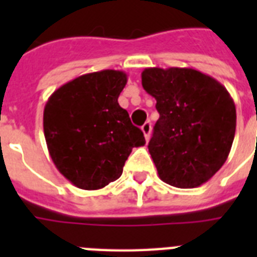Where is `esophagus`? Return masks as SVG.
I'll return each mask as SVG.
<instances>
[{
  "instance_id": "34e87169",
  "label": "esophagus",
  "mask_w": 257,
  "mask_h": 257,
  "mask_svg": "<svg viewBox=\"0 0 257 257\" xmlns=\"http://www.w3.org/2000/svg\"><path fill=\"white\" fill-rule=\"evenodd\" d=\"M141 131L144 133L145 140H149V136H151V131H152V124H151V121H147L143 126H141Z\"/></svg>"
}]
</instances>
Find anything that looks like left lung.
Returning a JSON list of instances; mask_svg holds the SVG:
<instances>
[{
  "label": "left lung",
  "mask_w": 257,
  "mask_h": 257,
  "mask_svg": "<svg viewBox=\"0 0 257 257\" xmlns=\"http://www.w3.org/2000/svg\"><path fill=\"white\" fill-rule=\"evenodd\" d=\"M141 84L160 113L148 144L159 177L177 188L207 183L231 152L236 131L231 94L192 68H147Z\"/></svg>",
  "instance_id": "1"
}]
</instances>
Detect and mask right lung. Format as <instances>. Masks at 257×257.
I'll return each instance as SVG.
<instances>
[{"label": "right lung", "mask_w": 257, "mask_h": 257, "mask_svg": "<svg viewBox=\"0 0 257 257\" xmlns=\"http://www.w3.org/2000/svg\"><path fill=\"white\" fill-rule=\"evenodd\" d=\"M128 77L121 70L82 74L54 90L44 109V135L56 168L77 188L94 191L117 180L144 133L118 105Z\"/></svg>", "instance_id": "1"}]
</instances>
